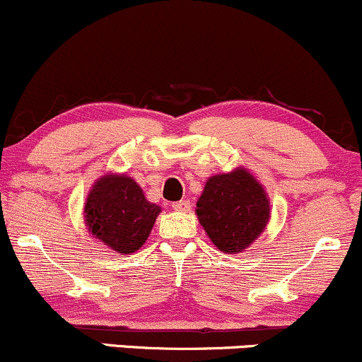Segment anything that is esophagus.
<instances>
[{
	"label": "esophagus",
	"mask_w": 362,
	"mask_h": 362,
	"mask_svg": "<svg viewBox=\"0 0 362 362\" xmlns=\"http://www.w3.org/2000/svg\"><path fill=\"white\" fill-rule=\"evenodd\" d=\"M189 206H192V205H189L188 200H181V202L173 203V209L177 210V212H188Z\"/></svg>",
	"instance_id": "esophagus-1"
}]
</instances>
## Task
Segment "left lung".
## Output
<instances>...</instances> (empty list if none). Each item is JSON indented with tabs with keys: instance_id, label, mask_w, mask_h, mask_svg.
Wrapping results in <instances>:
<instances>
[{
	"instance_id": "obj_1",
	"label": "left lung",
	"mask_w": 362,
	"mask_h": 362,
	"mask_svg": "<svg viewBox=\"0 0 362 362\" xmlns=\"http://www.w3.org/2000/svg\"><path fill=\"white\" fill-rule=\"evenodd\" d=\"M194 212L214 246L226 255H235L267 229L270 200L250 170L235 168L206 180Z\"/></svg>"
}]
</instances>
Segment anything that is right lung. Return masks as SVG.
<instances>
[{"instance_id": "1", "label": "right lung", "mask_w": 362, "mask_h": 362, "mask_svg": "<svg viewBox=\"0 0 362 362\" xmlns=\"http://www.w3.org/2000/svg\"><path fill=\"white\" fill-rule=\"evenodd\" d=\"M160 206L145 198L140 185L127 174L105 173L92 185L83 205L88 233L119 255L145 245Z\"/></svg>"}]
</instances>
